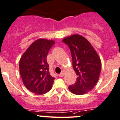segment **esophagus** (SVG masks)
<instances>
[{
    "label": "esophagus",
    "instance_id": "esophagus-1",
    "mask_svg": "<svg viewBox=\"0 0 120 120\" xmlns=\"http://www.w3.org/2000/svg\"><path fill=\"white\" fill-rule=\"evenodd\" d=\"M64 74H65V71H61V73L59 74V77H63V76L64 75Z\"/></svg>",
    "mask_w": 120,
    "mask_h": 120
}]
</instances>
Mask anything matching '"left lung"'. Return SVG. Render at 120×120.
Returning a JSON list of instances; mask_svg holds the SVG:
<instances>
[{"label":"left lung","instance_id":"left-lung-1","mask_svg":"<svg viewBox=\"0 0 120 120\" xmlns=\"http://www.w3.org/2000/svg\"><path fill=\"white\" fill-rule=\"evenodd\" d=\"M68 46L72 59V67L77 75V82L69 86L74 94L83 95L94 88L101 72L100 57L90 42L83 36L74 34L63 39Z\"/></svg>","mask_w":120,"mask_h":120}]
</instances>
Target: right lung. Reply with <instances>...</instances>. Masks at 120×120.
<instances>
[{"mask_svg": "<svg viewBox=\"0 0 120 120\" xmlns=\"http://www.w3.org/2000/svg\"><path fill=\"white\" fill-rule=\"evenodd\" d=\"M55 42L40 38L33 42L21 57L19 62L20 73L26 89L37 95L50 90L54 78L49 72L46 57Z\"/></svg>", "mask_w": 120, "mask_h": 120, "instance_id": "right-lung-1", "label": "right lung"}]
</instances>
